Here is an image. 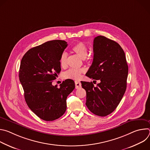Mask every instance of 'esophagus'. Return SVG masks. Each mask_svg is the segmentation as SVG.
<instances>
[{"label": "esophagus", "instance_id": "esophagus-1", "mask_svg": "<svg viewBox=\"0 0 150 150\" xmlns=\"http://www.w3.org/2000/svg\"><path fill=\"white\" fill-rule=\"evenodd\" d=\"M75 88L76 89L80 88L81 87V83L79 81H75Z\"/></svg>", "mask_w": 150, "mask_h": 150}]
</instances>
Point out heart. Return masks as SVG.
Instances as JSON below:
<instances>
[{
  "label": "heart",
  "mask_w": 150,
  "mask_h": 150,
  "mask_svg": "<svg viewBox=\"0 0 150 150\" xmlns=\"http://www.w3.org/2000/svg\"><path fill=\"white\" fill-rule=\"evenodd\" d=\"M72 51L77 54L81 58H86L88 54V47L83 42H78L74 45L72 47ZM60 65L62 68H65L67 66L68 62V54L66 52H63L60 58ZM84 72L82 69H70L64 74V76L66 78L72 79H79L81 78L82 74Z\"/></svg>",
  "instance_id": "b5f03b06"
}]
</instances>
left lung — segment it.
Listing matches in <instances>:
<instances>
[{
	"instance_id": "8db88e82",
	"label": "left lung",
	"mask_w": 150,
	"mask_h": 150,
	"mask_svg": "<svg viewBox=\"0 0 150 150\" xmlns=\"http://www.w3.org/2000/svg\"><path fill=\"white\" fill-rule=\"evenodd\" d=\"M94 58L86 76L100 82L82 81L86 91V104L96 115L112 113L120 102L126 89L128 66L125 52L116 41L99 35L94 38Z\"/></svg>"
}]
</instances>
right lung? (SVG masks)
Here are the masks:
<instances>
[{
  "label": "right lung",
  "instance_id": "add662e5",
  "mask_svg": "<svg viewBox=\"0 0 150 150\" xmlns=\"http://www.w3.org/2000/svg\"><path fill=\"white\" fill-rule=\"evenodd\" d=\"M68 44L63 40H52L31 48L21 60L19 78L29 108L40 119L53 121L67 110V98L74 90L75 83L67 79L53 86L52 81L61 68L60 58Z\"/></svg>",
  "mask_w": 150,
  "mask_h": 150
}]
</instances>
